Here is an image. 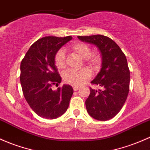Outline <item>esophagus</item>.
<instances>
[{
    "instance_id": "1",
    "label": "esophagus",
    "mask_w": 150,
    "mask_h": 150,
    "mask_svg": "<svg viewBox=\"0 0 150 150\" xmlns=\"http://www.w3.org/2000/svg\"><path fill=\"white\" fill-rule=\"evenodd\" d=\"M79 88H80V87H78V86H73V87H72L74 91H77V90H78Z\"/></svg>"
}]
</instances>
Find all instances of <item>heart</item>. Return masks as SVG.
<instances>
[{
    "mask_svg": "<svg viewBox=\"0 0 150 150\" xmlns=\"http://www.w3.org/2000/svg\"><path fill=\"white\" fill-rule=\"evenodd\" d=\"M70 50L75 52L80 57L84 59V62L89 68L93 71H96L100 68L102 57L99 53H92L90 46L82 42H77L74 43ZM55 65L57 68L62 70L65 67L66 57L63 50H57L54 57ZM90 73L87 69L81 70H69L63 74V80L65 83L73 86H78L83 85L90 78Z\"/></svg>",
    "mask_w": 150,
    "mask_h": 150,
    "instance_id": "1",
    "label": "heart"
}]
</instances>
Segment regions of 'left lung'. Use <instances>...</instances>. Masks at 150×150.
Masks as SVG:
<instances>
[{"label":"left lung","instance_id":"8db88e82","mask_svg":"<svg viewBox=\"0 0 150 150\" xmlns=\"http://www.w3.org/2000/svg\"><path fill=\"white\" fill-rule=\"evenodd\" d=\"M78 38L95 45L102 56L101 70L91 82L100 89L90 88V95L85 101L87 111L95 120H109L120 111L129 93L130 72L126 56L117 44L107 36Z\"/></svg>","mask_w":150,"mask_h":150}]
</instances>
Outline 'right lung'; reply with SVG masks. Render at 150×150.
<instances>
[{"label":"right lung","instance_id":"add662e5","mask_svg":"<svg viewBox=\"0 0 150 150\" xmlns=\"http://www.w3.org/2000/svg\"><path fill=\"white\" fill-rule=\"evenodd\" d=\"M72 39L71 36L42 38L30 46L21 61L20 80L24 97L31 109L42 118L55 119L68 108L72 87L64 85L55 91L51 87L62 80L54 62L55 53Z\"/></svg>","mask_w":150,"mask_h":150}]
</instances>
